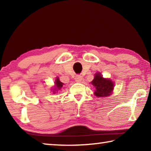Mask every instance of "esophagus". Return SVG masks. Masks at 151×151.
<instances>
[{"label":"esophagus","instance_id":"esophagus-1","mask_svg":"<svg viewBox=\"0 0 151 151\" xmlns=\"http://www.w3.org/2000/svg\"><path fill=\"white\" fill-rule=\"evenodd\" d=\"M82 79H83V77L81 75H76L75 77V81L77 82V83H81Z\"/></svg>","mask_w":151,"mask_h":151}]
</instances>
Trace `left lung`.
Listing matches in <instances>:
<instances>
[{"label":"left lung","mask_w":151,"mask_h":151,"mask_svg":"<svg viewBox=\"0 0 151 151\" xmlns=\"http://www.w3.org/2000/svg\"><path fill=\"white\" fill-rule=\"evenodd\" d=\"M91 84L95 87L94 94L97 97L110 96L112 93L114 86L113 82L110 79L103 78L100 73L95 74Z\"/></svg>","instance_id":"obj_1"}]
</instances>
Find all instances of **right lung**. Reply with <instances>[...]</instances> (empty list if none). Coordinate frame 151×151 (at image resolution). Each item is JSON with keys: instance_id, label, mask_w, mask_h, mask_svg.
Wrapping results in <instances>:
<instances>
[{"instance_id": "add662e5", "label": "right lung", "mask_w": 151, "mask_h": 151, "mask_svg": "<svg viewBox=\"0 0 151 151\" xmlns=\"http://www.w3.org/2000/svg\"><path fill=\"white\" fill-rule=\"evenodd\" d=\"M55 87L53 88V89H52L53 94H55L56 92L57 93L58 91H60V89L62 88L64 84L62 83V82L60 81L58 77H57V78H56V80H55Z\"/></svg>"}]
</instances>
